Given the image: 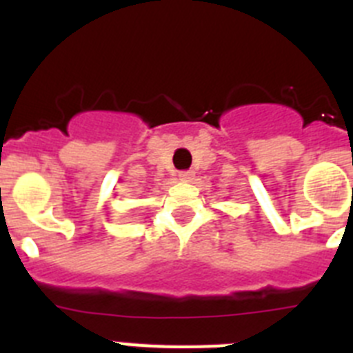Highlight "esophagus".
I'll return each mask as SVG.
<instances>
[{
  "instance_id": "1",
  "label": "esophagus",
  "mask_w": 353,
  "mask_h": 353,
  "mask_svg": "<svg viewBox=\"0 0 353 353\" xmlns=\"http://www.w3.org/2000/svg\"><path fill=\"white\" fill-rule=\"evenodd\" d=\"M179 179L183 180V182H191L192 179H194V171L192 170H187V171H180Z\"/></svg>"
}]
</instances>
